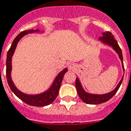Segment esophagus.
Here are the masks:
<instances>
[{"instance_id": "esophagus-1", "label": "esophagus", "mask_w": 131, "mask_h": 131, "mask_svg": "<svg viewBox=\"0 0 131 131\" xmlns=\"http://www.w3.org/2000/svg\"><path fill=\"white\" fill-rule=\"evenodd\" d=\"M75 67H76V66H75V64H70L69 65V69H70V70L74 71L75 70Z\"/></svg>"}]
</instances>
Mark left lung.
<instances>
[{
	"mask_svg": "<svg viewBox=\"0 0 131 131\" xmlns=\"http://www.w3.org/2000/svg\"><path fill=\"white\" fill-rule=\"evenodd\" d=\"M99 39L102 40L103 43L112 46V48H114L115 51L119 54V58L121 59L122 62L123 69L124 71V63H123V56L122 49L119 46V44L117 43V40L115 39V37L113 36V35L110 32H105L103 33V37H100ZM123 78H124V76L122 78L119 83L117 86V88H115L112 92L108 93V94H102V95L90 94H88V93L85 92V91L83 90L81 85H80L78 78H76V80H75V88L77 89L78 96H80L81 100L83 101V102L88 103V104H99V103L106 102L108 100H110V99L115 95L117 91H118V90H119L122 83Z\"/></svg>",
	"mask_w": 131,
	"mask_h": 131,
	"instance_id": "left-lung-1",
	"label": "left lung"
}]
</instances>
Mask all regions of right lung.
<instances>
[{
	"label": "right lung",
	"mask_w": 131,
	"mask_h": 131,
	"mask_svg": "<svg viewBox=\"0 0 131 131\" xmlns=\"http://www.w3.org/2000/svg\"><path fill=\"white\" fill-rule=\"evenodd\" d=\"M35 31H38V30H29L22 31L21 32H20L18 35L16 36V38L14 39L13 43L12 44L10 48L9 49L7 55L6 76L9 88L17 97L19 98L24 103H26L30 105L42 107V106H46V105H48L52 103L54 101V100L56 99V97L58 96L61 83L62 81L63 76L67 71V69H64L62 71H61L60 73L58 74V76L56 77V80H54V83H53V85L51 86V88L46 92L42 93L40 94H37V95H28V94H25L24 93L21 92L20 91L16 89V87L14 86V83L12 82V80L11 75H10L12 70V56L14 53L16 44L18 43V41L20 40V39L26 34L32 33V32H34Z\"/></svg>",
	"instance_id": "right-lung-1"
}]
</instances>
